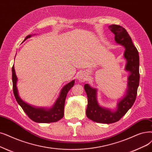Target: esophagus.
I'll use <instances>...</instances> for the list:
<instances>
[{"mask_svg": "<svg viewBox=\"0 0 152 152\" xmlns=\"http://www.w3.org/2000/svg\"><path fill=\"white\" fill-rule=\"evenodd\" d=\"M86 75L83 72H79L77 75V80L80 82H84L86 80Z\"/></svg>", "mask_w": 152, "mask_h": 152, "instance_id": "obj_1", "label": "esophagus"}]
</instances>
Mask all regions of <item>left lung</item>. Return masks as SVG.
<instances>
[{
	"mask_svg": "<svg viewBox=\"0 0 152 152\" xmlns=\"http://www.w3.org/2000/svg\"><path fill=\"white\" fill-rule=\"evenodd\" d=\"M108 27L114 34L115 42L125 49L124 57L127 62L125 70L129 72V75L127 91L114 110L99 105L97 98V89L92 88L89 84L84 85V90L88 96L86 115L92 121L102 124L116 122L127 113L136 99L140 80L139 55L128 32L120 25H111Z\"/></svg>",
	"mask_w": 152,
	"mask_h": 152,
	"instance_id": "left-lung-1",
	"label": "left lung"
}]
</instances>
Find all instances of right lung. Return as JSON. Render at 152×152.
<instances>
[{"label": "right lung", "mask_w": 152, "mask_h": 152, "mask_svg": "<svg viewBox=\"0 0 152 152\" xmlns=\"http://www.w3.org/2000/svg\"><path fill=\"white\" fill-rule=\"evenodd\" d=\"M32 35L26 37L24 41L30 38ZM18 78L17 77L14 66L12 67V83L14 94L18 104L20 105L23 111L33 121L38 123H51L60 121L64 116V107L66 97L68 91L75 84V80H72L66 84L61 89L60 94L53 105L51 108L37 107L23 101L18 94L17 87Z\"/></svg>", "instance_id": "right-lung-1"}]
</instances>
